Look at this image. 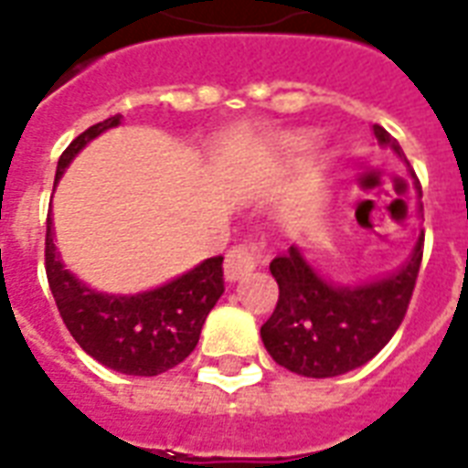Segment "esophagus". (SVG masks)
I'll list each match as a JSON object with an SVG mask.
<instances>
[{"instance_id": "1", "label": "esophagus", "mask_w": 468, "mask_h": 468, "mask_svg": "<svg viewBox=\"0 0 468 468\" xmlns=\"http://www.w3.org/2000/svg\"><path fill=\"white\" fill-rule=\"evenodd\" d=\"M265 258V248L255 240H245V243L233 245L228 255H225V278L240 280L248 275L250 270H255Z\"/></svg>"}]
</instances>
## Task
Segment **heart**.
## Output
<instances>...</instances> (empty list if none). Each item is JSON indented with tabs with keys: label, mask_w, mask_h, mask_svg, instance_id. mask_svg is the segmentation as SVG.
<instances>
[{
	"label": "heart",
	"mask_w": 468,
	"mask_h": 468,
	"mask_svg": "<svg viewBox=\"0 0 468 468\" xmlns=\"http://www.w3.org/2000/svg\"><path fill=\"white\" fill-rule=\"evenodd\" d=\"M303 144H304V146H307V144H310V141H303Z\"/></svg>",
	"instance_id": "1"
}]
</instances>
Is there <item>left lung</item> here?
Returning a JSON list of instances; mask_svg holds the SVG:
<instances>
[{"instance_id": "1", "label": "left lung", "mask_w": 468, "mask_h": 468, "mask_svg": "<svg viewBox=\"0 0 468 468\" xmlns=\"http://www.w3.org/2000/svg\"><path fill=\"white\" fill-rule=\"evenodd\" d=\"M382 146L404 151L382 126H375ZM421 193V188H419ZM424 255V233L419 235L407 265L389 278L359 287H335L322 280L297 248L270 262L280 295L261 337L270 357L303 377H337L357 369L392 340L410 307Z\"/></svg>"}]
</instances>
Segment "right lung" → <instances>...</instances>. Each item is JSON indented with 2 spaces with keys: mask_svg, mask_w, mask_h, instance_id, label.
Listing matches in <instances>:
<instances>
[{
  "mask_svg": "<svg viewBox=\"0 0 468 468\" xmlns=\"http://www.w3.org/2000/svg\"><path fill=\"white\" fill-rule=\"evenodd\" d=\"M119 123L116 113L79 133L58 158L57 181L89 141ZM44 265L58 314L79 347L113 372L133 377H155L181 365L198 345L203 322L225 290L223 255H216L151 292L131 297L93 292L58 261L51 218H47Z\"/></svg>",
  "mask_w": 468,
  "mask_h": 468,
  "instance_id": "add662e5",
  "label": "right lung"
}]
</instances>
